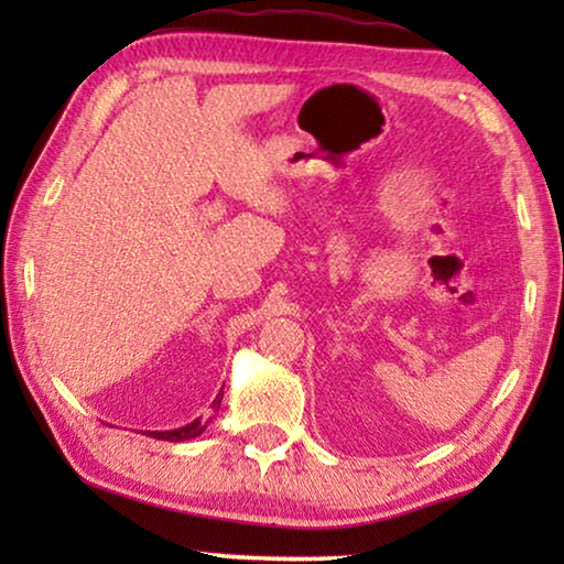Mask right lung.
Here are the masks:
<instances>
[{"instance_id": "right-lung-1", "label": "right lung", "mask_w": 564, "mask_h": 564, "mask_svg": "<svg viewBox=\"0 0 564 564\" xmlns=\"http://www.w3.org/2000/svg\"><path fill=\"white\" fill-rule=\"evenodd\" d=\"M221 400H224V390L221 393L216 395V400H214V408L218 410V405H221ZM208 423H212V420H191L188 425H181V427H174V431H149V435L151 437H156V441H169V443H181V441H191V437H196V435H202L206 427H208Z\"/></svg>"}]
</instances>
